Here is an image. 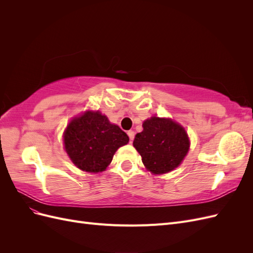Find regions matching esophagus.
I'll return each mask as SVG.
<instances>
[{"label": "esophagus", "mask_w": 253, "mask_h": 253, "mask_svg": "<svg viewBox=\"0 0 253 253\" xmlns=\"http://www.w3.org/2000/svg\"><path fill=\"white\" fill-rule=\"evenodd\" d=\"M127 135H128V137H129V141H133L134 140V137H135V132L134 131H128L127 132Z\"/></svg>", "instance_id": "esophagus-1"}]
</instances>
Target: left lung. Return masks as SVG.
Returning a JSON list of instances; mask_svg holds the SVG:
<instances>
[{"label":"left lung","mask_w":253,"mask_h":253,"mask_svg":"<svg viewBox=\"0 0 253 253\" xmlns=\"http://www.w3.org/2000/svg\"><path fill=\"white\" fill-rule=\"evenodd\" d=\"M142 127L133 145L147 170L159 175L177 168L190 148L186 129L172 119L155 116L145 120Z\"/></svg>","instance_id":"1"}]
</instances>
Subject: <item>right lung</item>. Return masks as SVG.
I'll use <instances>...</instances> for the list:
<instances>
[{
  "mask_svg": "<svg viewBox=\"0 0 253 253\" xmlns=\"http://www.w3.org/2000/svg\"><path fill=\"white\" fill-rule=\"evenodd\" d=\"M63 141L76 167L99 173L111 164L115 152L128 142V136L99 111H87L72 119L64 131Z\"/></svg>",
  "mask_w": 253,
  "mask_h": 253,
  "instance_id": "right-lung-1",
  "label": "right lung"
}]
</instances>
